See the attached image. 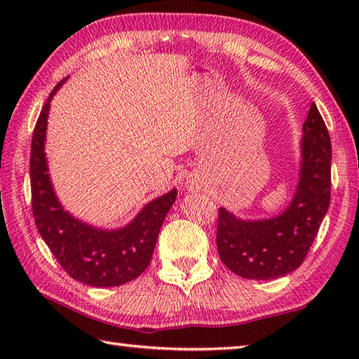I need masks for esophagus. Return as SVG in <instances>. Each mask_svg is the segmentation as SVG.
<instances>
[{
    "mask_svg": "<svg viewBox=\"0 0 359 359\" xmlns=\"http://www.w3.org/2000/svg\"><path fill=\"white\" fill-rule=\"evenodd\" d=\"M188 188H189V189H196V188H197V185H196V182H193V180H189V182H188Z\"/></svg>",
    "mask_w": 359,
    "mask_h": 359,
    "instance_id": "34e87169",
    "label": "esophagus"
}]
</instances>
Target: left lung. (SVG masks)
Returning <instances> with one entry per match:
<instances>
[{
	"label": "left lung",
	"mask_w": 359,
	"mask_h": 359,
	"mask_svg": "<svg viewBox=\"0 0 359 359\" xmlns=\"http://www.w3.org/2000/svg\"><path fill=\"white\" fill-rule=\"evenodd\" d=\"M301 172L293 201L271 219L242 220L219 208L220 261L245 279L287 276L306 259L330 205L332 144L316 104L302 126Z\"/></svg>",
	"instance_id": "1"
}]
</instances>
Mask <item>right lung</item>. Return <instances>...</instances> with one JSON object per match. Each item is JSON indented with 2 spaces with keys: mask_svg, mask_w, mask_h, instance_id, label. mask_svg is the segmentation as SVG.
<instances>
[{
  "mask_svg": "<svg viewBox=\"0 0 359 359\" xmlns=\"http://www.w3.org/2000/svg\"><path fill=\"white\" fill-rule=\"evenodd\" d=\"M65 80L52 89L32 135L30 189L35 225L71 278L93 287H117L139 278L149 265L158 231L177 197V189L149 202L131 224L120 230L94 228L65 211L53 193L44 156L50 100Z\"/></svg>",
  "mask_w": 359,
  "mask_h": 359,
  "instance_id": "1",
  "label": "right lung"
}]
</instances>
